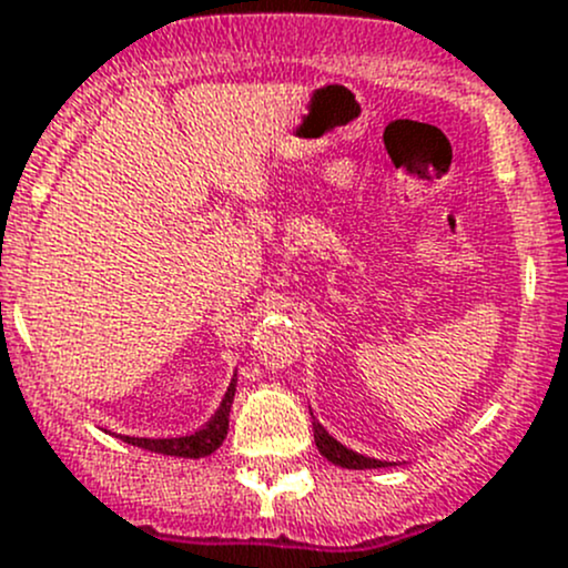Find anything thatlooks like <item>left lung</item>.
Wrapping results in <instances>:
<instances>
[{
  "label": "left lung",
  "instance_id": "8db88e82",
  "mask_svg": "<svg viewBox=\"0 0 568 568\" xmlns=\"http://www.w3.org/2000/svg\"><path fill=\"white\" fill-rule=\"evenodd\" d=\"M313 415V412H311ZM313 437H316V448L321 450L326 462L337 464V467H346V469H376V467H390V462H379V459H371V456L357 454V450L346 448V445L337 443L329 432L313 417Z\"/></svg>",
  "mask_w": 568,
  "mask_h": 568
}]
</instances>
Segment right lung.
<instances>
[{
	"mask_svg": "<svg viewBox=\"0 0 568 568\" xmlns=\"http://www.w3.org/2000/svg\"><path fill=\"white\" fill-rule=\"evenodd\" d=\"M233 395H236V376L231 379L225 398H222L220 409L214 412L209 423L200 432L186 434V437H168V439H148V437H120L123 443L136 445L142 450H153V454L178 456V459H203L211 456L227 437V417H231Z\"/></svg>",
	"mask_w": 568,
	"mask_h": 568,
	"instance_id": "obj_1",
	"label": "right lung"
}]
</instances>
